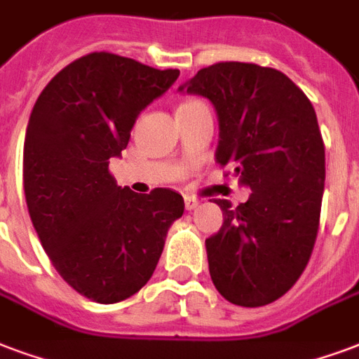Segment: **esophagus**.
<instances>
[{"instance_id": "obj_1", "label": "esophagus", "mask_w": 359, "mask_h": 359, "mask_svg": "<svg viewBox=\"0 0 359 359\" xmlns=\"http://www.w3.org/2000/svg\"><path fill=\"white\" fill-rule=\"evenodd\" d=\"M198 204H201V201H198V198H195V196H189V195L185 196V208L187 210H195Z\"/></svg>"}]
</instances>
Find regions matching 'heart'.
I'll list each match as a JSON object with an SVG mask.
<instances>
[{
  "label": "heart",
  "instance_id": "1",
  "mask_svg": "<svg viewBox=\"0 0 359 359\" xmlns=\"http://www.w3.org/2000/svg\"><path fill=\"white\" fill-rule=\"evenodd\" d=\"M187 104H195V102H185V104H182V106H187Z\"/></svg>",
  "mask_w": 359,
  "mask_h": 359
}]
</instances>
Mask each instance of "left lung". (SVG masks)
Wrapping results in <instances>:
<instances>
[{"label": "left lung", "instance_id": "left-lung-1", "mask_svg": "<svg viewBox=\"0 0 359 359\" xmlns=\"http://www.w3.org/2000/svg\"><path fill=\"white\" fill-rule=\"evenodd\" d=\"M201 94L219 118L215 158L252 189L206 241L210 276L229 303L263 306L303 274L320 227L325 147L316 111L274 67L217 62L180 90Z\"/></svg>", "mask_w": 359, "mask_h": 359}]
</instances>
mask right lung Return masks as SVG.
<instances>
[{"instance_id": "obj_1", "label": "right lung", "mask_w": 359, "mask_h": 359, "mask_svg": "<svg viewBox=\"0 0 359 359\" xmlns=\"http://www.w3.org/2000/svg\"><path fill=\"white\" fill-rule=\"evenodd\" d=\"M177 75L90 53L48 81L29 115L22 163L29 217L58 274L96 303L125 301L149 282L185 208L176 191L138 195L109 172L142 109Z\"/></svg>"}]
</instances>
